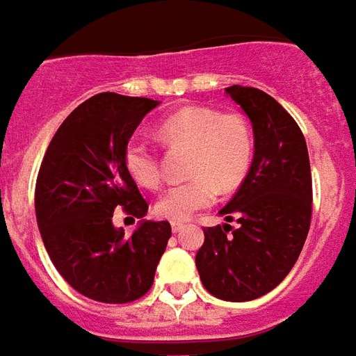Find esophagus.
<instances>
[{"label": "esophagus", "instance_id": "34e87169", "mask_svg": "<svg viewBox=\"0 0 356 356\" xmlns=\"http://www.w3.org/2000/svg\"><path fill=\"white\" fill-rule=\"evenodd\" d=\"M170 227H172V232L178 233L184 229V224H181V222H172V224H170Z\"/></svg>", "mask_w": 356, "mask_h": 356}]
</instances>
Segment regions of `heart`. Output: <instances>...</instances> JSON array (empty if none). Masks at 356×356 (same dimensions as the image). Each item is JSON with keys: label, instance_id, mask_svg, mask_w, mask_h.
I'll return each mask as SVG.
<instances>
[{"label": "heart", "instance_id": "obj_1", "mask_svg": "<svg viewBox=\"0 0 356 356\" xmlns=\"http://www.w3.org/2000/svg\"><path fill=\"white\" fill-rule=\"evenodd\" d=\"M153 136L167 149L188 147L186 172L191 178L175 184L159 197L155 212L184 222L209 207L220 191H232L245 180L252 161V129L238 111L220 113L209 106H189L155 124ZM124 165L132 180L146 189L159 188L163 167L146 140L132 138L124 149Z\"/></svg>", "mask_w": 356, "mask_h": 356}]
</instances>
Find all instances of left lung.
I'll return each mask as SVG.
<instances>
[{"label":"left lung","mask_w":356,"mask_h":356,"mask_svg":"<svg viewBox=\"0 0 356 356\" xmlns=\"http://www.w3.org/2000/svg\"><path fill=\"white\" fill-rule=\"evenodd\" d=\"M225 92L243 108L254 131L248 175L220 210L229 224L204 229L195 256L203 286L225 302H250L290 273L311 224V165L300 127L273 96L233 85Z\"/></svg>","instance_id":"left-lung-1"}]
</instances>
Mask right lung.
<instances>
[{
	"mask_svg": "<svg viewBox=\"0 0 356 356\" xmlns=\"http://www.w3.org/2000/svg\"><path fill=\"white\" fill-rule=\"evenodd\" d=\"M159 100L100 92L77 106L47 147L35 216L56 271L95 302L129 303L152 288L170 238L168 222L144 220L147 203L124 165L132 132ZM124 207L140 218L131 238L111 222Z\"/></svg>",
	"mask_w": 356,
	"mask_h": 356,
	"instance_id": "add662e5",
	"label": "right lung"
}]
</instances>
